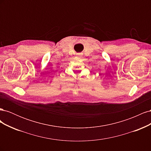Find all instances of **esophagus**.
I'll return each instance as SVG.
<instances>
[{
  "instance_id": "esophagus-1",
  "label": "esophagus",
  "mask_w": 151,
  "mask_h": 151,
  "mask_svg": "<svg viewBox=\"0 0 151 151\" xmlns=\"http://www.w3.org/2000/svg\"><path fill=\"white\" fill-rule=\"evenodd\" d=\"M77 56H81V53H79V54H77Z\"/></svg>"
}]
</instances>
